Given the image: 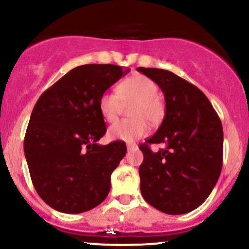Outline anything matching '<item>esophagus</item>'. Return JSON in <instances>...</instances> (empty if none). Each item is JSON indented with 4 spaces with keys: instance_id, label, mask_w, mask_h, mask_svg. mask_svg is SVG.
Instances as JSON below:
<instances>
[{
    "instance_id": "1",
    "label": "esophagus",
    "mask_w": 249,
    "mask_h": 249,
    "mask_svg": "<svg viewBox=\"0 0 249 249\" xmlns=\"http://www.w3.org/2000/svg\"><path fill=\"white\" fill-rule=\"evenodd\" d=\"M126 147H127V151L136 150V148H137V145H136V144H127V145H126Z\"/></svg>"
}]
</instances>
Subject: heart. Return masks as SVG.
<instances>
[{
  "label": "heart",
  "mask_w": 249,
  "mask_h": 249,
  "mask_svg": "<svg viewBox=\"0 0 249 249\" xmlns=\"http://www.w3.org/2000/svg\"><path fill=\"white\" fill-rule=\"evenodd\" d=\"M158 85L142 75H134L124 79L115 92H104L98 102L99 112L105 122L115 123L124 104L131 107L132 121L116 123L108 128V137L113 141L133 142L146 136L150 122L157 123L164 117V103L158 96Z\"/></svg>",
  "instance_id": "1"
}]
</instances>
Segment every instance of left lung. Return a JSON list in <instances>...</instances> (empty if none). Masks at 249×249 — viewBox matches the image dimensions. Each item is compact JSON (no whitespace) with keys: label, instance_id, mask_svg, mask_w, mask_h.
Wrapping results in <instances>:
<instances>
[{"label":"left lung","instance_id":"1","mask_svg":"<svg viewBox=\"0 0 249 249\" xmlns=\"http://www.w3.org/2000/svg\"><path fill=\"white\" fill-rule=\"evenodd\" d=\"M161 89L165 117L157 132L139 148L142 198L167 214L199 207L218 181L222 167L224 132L220 118L201 90L173 72L138 68ZM167 147L152 153L150 143Z\"/></svg>","mask_w":249,"mask_h":249}]
</instances>
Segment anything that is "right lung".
Instances as JSON below:
<instances>
[{
	"label": "right lung",
	"mask_w": 249,
	"mask_h": 249,
	"mask_svg": "<svg viewBox=\"0 0 249 249\" xmlns=\"http://www.w3.org/2000/svg\"><path fill=\"white\" fill-rule=\"evenodd\" d=\"M128 71L113 64L81 65L44 91L34 107L24 154L36 192L53 210L87 212L107 196L126 145L97 142L107 132L98 102Z\"/></svg>",
	"instance_id": "obj_1"
}]
</instances>
